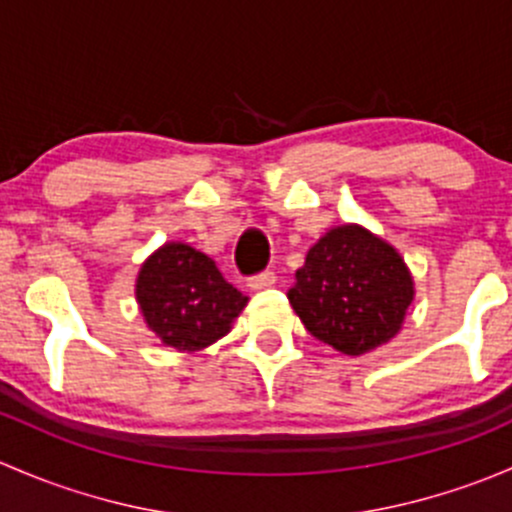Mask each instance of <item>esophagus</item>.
I'll list each match as a JSON object with an SVG mask.
<instances>
[{
  "label": "esophagus",
  "mask_w": 512,
  "mask_h": 512,
  "mask_svg": "<svg viewBox=\"0 0 512 512\" xmlns=\"http://www.w3.org/2000/svg\"><path fill=\"white\" fill-rule=\"evenodd\" d=\"M276 283V273L273 271H261L256 276L249 278V288L251 291H263V288H271Z\"/></svg>",
  "instance_id": "34e87169"
}]
</instances>
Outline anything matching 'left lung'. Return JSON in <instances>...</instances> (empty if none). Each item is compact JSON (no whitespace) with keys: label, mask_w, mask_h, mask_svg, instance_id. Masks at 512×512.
Instances as JSON below:
<instances>
[{"label":"left lung","mask_w":512,"mask_h":512,"mask_svg":"<svg viewBox=\"0 0 512 512\" xmlns=\"http://www.w3.org/2000/svg\"><path fill=\"white\" fill-rule=\"evenodd\" d=\"M288 300L310 335L342 355H365L402 330L414 281L392 244L342 224L308 251Z\"/></svg>","instance_id":"left-lung-1"}]
</instances>
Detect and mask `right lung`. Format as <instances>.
Here are the masks:
<instances>
[{"instance_id":"obj_1","label":"right lung","mask_w":512,"mask_h":512,"mask_svg":"<svg viewBox=\"0 0 512 512\" xmlns=\"http://www.w3.org/2000/svg\"><path fill=\"white\" fill-rule=\"evenodd\" d=\"M135 298L147 328L179 352L217 342L249 303L226 283L212 258L177 241L160 246L142 263Z\"/></svg>"}]
</instances>
